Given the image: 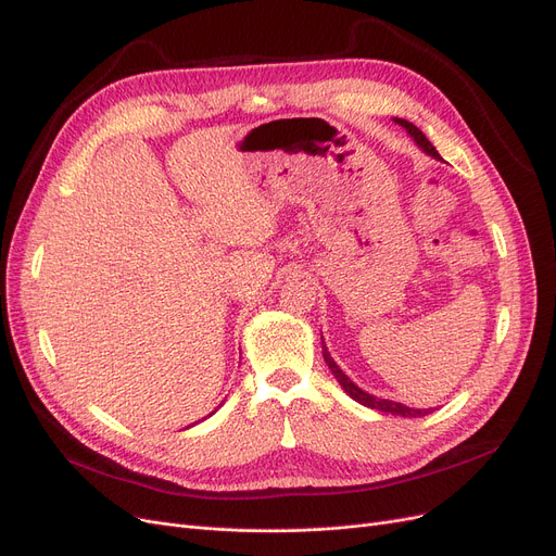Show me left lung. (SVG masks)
I'll use <instances>...</instances> for the list:
<instances>
[{
  "instance_id": "8db88e82",
  "label": "left lung",
  "mask_w": 556,
  "mask_h": 556,
  "mask_svg": "<svg viewBox=\"0 0 556 556\" xmlns=\"http://www.w3.org/2000/svg\"><path fill=\"white\" fill-rule=\"evenodd\" d=\"M399 126H403L405 130H407V135H410L417 143H419V149L421 151H426L428 155H432L434 160H440V153H437V149L434 146L426 139V135L415 126V124H410V122H405V119H394ZM323 354H325V361H327V365H329V369L333 371V376L338 378V383L342 386V390L352 396L354 401H358L361 405H365V407H371V410H381V413H388V415H399V417H424V415H428V410H415V407H407V405H403V403H396V401H388V399H376V396H371V394H367L365 390H361L352 378H349L338 365H336V361L331 358V354L327 352V346H325V340H323Z\"/></svg>"
}]
</instances>
